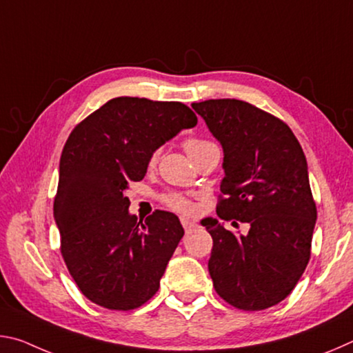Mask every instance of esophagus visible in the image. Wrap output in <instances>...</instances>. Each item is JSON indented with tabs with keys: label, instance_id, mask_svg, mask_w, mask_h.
Listing matches in <instances>:
<instances>
[{
	"label": "esophagus",
	"instance_id": "34e87169",
	"mask_svg": "<svg viewBox=\"0 0 353 353\" xmlns=\"http://www.w3.org/2000/svg\"><path fill=\"white\" fill-rule=\"evenodd\" d=\"M182 225H183V229H185V232H190V230H193L194 227H198V224L196 223H193V221H190V219H182Z\"/></svg>",
	"mask_w": 353,
	"mask_h": 353
}]
</instances>
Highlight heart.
Returning a JSON list of instances; mask_svg holds the SVG:
<instances>
[{"instance_id":"b5f03b06","label":"heart","mask_w":353,"mask_h":353,"mask_svg":"<svg viewBox=\"0 0 353 353\" xmlns=\"http://www.w3.org/2000/svg\"><path fill=\"white\" fill-rule=\"evenodd\" d=\"M213 145V143L207 141L204 139H188L185 140L183 146H185V151L190 154H193L196 151H201V149H204L207 146ZM155 160H157V152H152L151 159H149V163H155ZM166 204H168L170 207L174 208V210H179V212H191L193 210V205H191V202L183 199L182 196H170V198H166Z\"/></svg>"}]
</instances>
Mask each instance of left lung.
<instances>
[{
	"mask_svg": "<svg viewBox=\"0 0 353 353\" xmlns=\"http://www.w3.org/2000/svg\"><path fill=\"white\" fill-rule=\"evenodd\" d=\"M223 146L224 179L216 213L248 223L232 234L216 218L201 221L213 238L208 272L218 294L240 310L277 305L310 260L316 204L305 154L279 118L240 99L191 105Z\"/></svg>",
	"mask_w": 353,
	"mask_h": 353,
	"instance_id": "8db88e82",
	"label": "left lung"
}]
</instances>
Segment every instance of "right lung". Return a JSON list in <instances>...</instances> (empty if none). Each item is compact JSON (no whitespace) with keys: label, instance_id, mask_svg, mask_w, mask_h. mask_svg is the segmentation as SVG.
Segmentation results:
<instances>
[{"label":"right lung","instance_id":"obj_1","mask_svg":"<svg viewBox=\"0 0 353 353\" xmlns=\"http://www.w3.org/2000/svg\"><path fill=\"white\" fill-rule=\"evenodd\" d=\"M196 124L198 117L182 103L119 97L70 134L54 221L65 265L97 305L128 312L157 292L183 227L163 210L137 221L126 190L145 177L152 152Z\"/></svg>","mask_w":353,"mask_h":353}]
</instances>
